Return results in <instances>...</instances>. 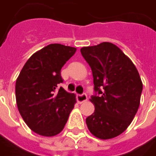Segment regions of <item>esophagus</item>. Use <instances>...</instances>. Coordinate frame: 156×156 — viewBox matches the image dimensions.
<instances>
[{"label":"esophagus","mask_w":156,"mask_h":156,"mask_svg":"<svg viewBox=\"0 0 156 156\" xmlns=\"http://www.w3.org/2000/svg\"><path fill=\"white\" fill-rule=\"evenodd\" d=\"M88 97L86 94H77V101H78L79 104H81L83 102L87 101Z\"/></svg>","instance_id":"1"}]
</instances>
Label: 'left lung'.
Listing matches in <instances>:
<instances>
[{"label": "left lung", "instance_id": "1", "mask_svg": "<svg viewBox=\"0 0 156 156\" xmlns=\"http://www.w3.org/2000/svg\"><path fill=\"white\" fill-rule=\"evenodd\" d=\"M82 55L91 67L95 94L94 112L86 118L90 133L109 139L123 133L136 115L143 83L131 60L110 42L83 47Z\"/></svg>", "mask_w": 156, "mask_h": 156}]
</instances>
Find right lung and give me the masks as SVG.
<instances>
[{"instance_id": "obj_1", "label": "right lung", "mask_w": 156, "mask_h": 156, "mask_svg": "<svg viewBox=\"0 0 156 156\" xmlns=\"http://www.w3.org/2000/svg\"><path fill=\"white\" fill-rule=\"evenodd\" d=\"M76 48L51 44L30 56L16 81V101L28 127L38 134L51 137L65 127L74 107V94L60 87L61 70Z\"/></svg>"}]
</instances>
